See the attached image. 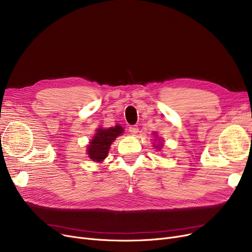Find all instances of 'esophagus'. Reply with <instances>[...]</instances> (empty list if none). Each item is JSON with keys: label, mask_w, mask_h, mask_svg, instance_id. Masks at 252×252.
<instances>
[{"label": "esophagus", "mask_w": 252, "mask_h": 252, "mask_svg": "<svg viewBox=\"0 0 252 252\" xmlns=\"http://www.w3.org/2000/svg\"><path fill=\"white\" fill-rule=\"evenodd\" d=\"M128 130H129V133H130L131 135H136V134L138 133L139 127H138V126H130L128 127Z\"/></svg>", "instance_id": "34e87169"}]
</instances>
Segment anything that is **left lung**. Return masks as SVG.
Masks as SVG:
<instances>
[{
  "mask_svg": "<svg viewBox=\"0 0 252 252\" xmlns=\"http://www.w3.org/2000/svg\"><path fill=\"white\" fill-rule=\"evenodd\" d=\"M161 146H162V144L157 145V146H154V147H156V148H158V149H161Z\"/></svg>",
  "mask_w": 252,
  "mask_h": 252,
  "instance_id": "obj_1",
  "label": "left lung"
}]
</instances>
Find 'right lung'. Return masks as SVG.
I'll return each instance as SVG.
<instances>
[{"mask_svg": "<svg viewBox=\"0 0 252 252\" xmlns=\"http://www.w3.org/2000/svg\"><path fill=\"white\" fill-rule=\"evenodd\" d=\"M124 133L121 126H115L109 128H98L97 133L91 140L87 147V153L93 161L102 162L108 155L112 142Z\"/></svg>", "mask_w": 252, "mask_h": 252, "instance_id": "obj_1", "label": "right lung"}]
</instances>
